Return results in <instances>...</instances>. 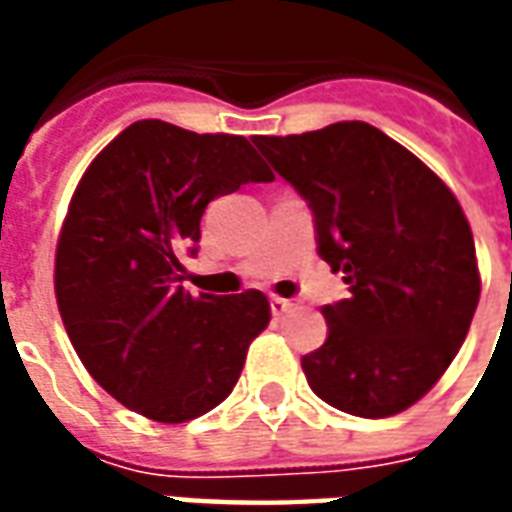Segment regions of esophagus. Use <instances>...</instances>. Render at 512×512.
Listing matches in <instances>:
<instances>
[{
	"label": "esophagus",
	"instance_id": "34e87169",
	"mask_svg": "<svg viewBox=\"0 0 512 512\" xmlns=\"http://www.w3.org/2000/svg\"><path fill=\"white\" fill-rule=\"evenodd\" d=\"M296 307V299H282V296H271V312L274 315H282V312H288Z\"/></svg>",
	"mask_w": 512,
	"mask_h": 512
}]
</instances>
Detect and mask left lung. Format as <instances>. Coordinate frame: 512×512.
Returning <instances> with one entry per match:
<instances>
[{
  "mask_svg": "<svg viewBox=\"0 0 512 512\" xmlns=\"http://www.w3.org/2000/svg\"><path fill=\"white\" fill-rule=\"evenodd\" d=\"M310 202L318 255L351 296L323 307L326 343L301 359L312 392L345 414L392 417L436 386L480 301L461 202L411 150L362 120L255 136Z\"/></svg>",
  "mask_w": 512,
  "mask_h": 512,
  "instance_id": "8db88e82",
  "label": "left lung"
}]
</instances>
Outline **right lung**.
Instances as JSON below:
<instances>
[{"label":"right lung","mask_w":512,"mask_h":512,"mask_svg":"<svg viewBox=\"0 0 512 512\" xmlns=\"http://www.w3.org/2000/svg\"><path fill=\"white\" fill-rule=\"evenodd\" d=\"M274 178L246 136L136 120L73 191L54 257L65 332L87 373L156 422L202 417L233 392L271 321L260 290L191 296L180 246L200 241L208 202Z\"/></svg>","instance_id":"right-lung-1"}]
</instances>
